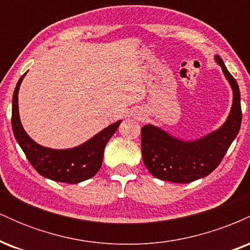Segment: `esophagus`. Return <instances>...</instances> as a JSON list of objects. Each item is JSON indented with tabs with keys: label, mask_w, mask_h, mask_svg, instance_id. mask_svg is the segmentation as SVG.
<instances>
[{
	"label": "esophagus",
	"mask_w": 250,
	"mask_h": 250,
	"mask_svg": "<svg viewBox=\"0 0 250 250\" xmlns=\"http://www.w3.org/2000/svg\"><path fill=\"white\" fill-rule=\"evenodd\" d=\"M136 115H137V119H139V120H142L143 119L142 114H136Z\"/></svg>",
	"instance_id": "obj_1"
}]
</instances>
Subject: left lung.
Here are the masks:
<instances>
[{
  "mask_svg": "<svg viewBox=\"0 0 250 250\" xmlns=\"http://www.w3.org/2000/svg\"><path fill=\"white\" fill-rule=\"evenodd\" d=\"M233 88V107L225 125L214 133L193 142L175 139L162 129L148 125L141 129L143 163L151 175L175 183H189L207 176L222 161L239 134L242 110L240 89L220 56L215 57Z\"/></svg>",
  "mask_w": 250,
  "mask_h": 250,
  "instance_id": "8db88e82",
  "label": "left lung"
}]
</instances>
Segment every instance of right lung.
<instances>
[{
  "mask_svg": "<svg viewBox=\"0 0 250 250\" xmlns=\"http://www.w3.org/2000/svg\"><path fill=\"white\" fill-rule=\"evenodd\" d=\"M25 74L17 82L13 95V109H11V127L20 147L27 156L28 161L42 176L64 183H79L93 177L102 166L103 153L105 145L117 130L121 120L91 137L79 147L65 150L44 148L37 145L28 136L19 115V89Z\"/></svg>",
  "mask_w": 250,
  "mask_h": 250,
  "instance_id": "obj_1",
  "label": "right lung"
}]
</instances>
